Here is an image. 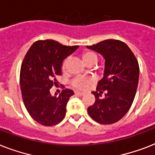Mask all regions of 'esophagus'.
<instances>
[{"label": "esophagus", "mask_w": 155, "mask_h": 155, "mask_svg": "<svg viewBox=\"0 0 155 155\" xmlns=\"http://www.w3.org/2000/svg\"><path fill=\"white\" fill-rule=\"evenodd\" d=\"M75 95H78V96H80V97H82L84 95V92H75Z\"/></svg>", "instance_id": "esophagus-1"}]
</instances>
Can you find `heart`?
<instances>
[{
    "instance_id": "b5f03b06",
    "label": "heart",
    "mask_w": 155,
    "mask_h": 155,
    "mask_svg": "<svg viewBox=\"0 0 155 155\" xmlns=\"http://www.w3.org/2000/svg\"><path fill=\"white\" fill-rule=\"evenodd\" d=\"M83 59L85 63L88 64L91 62H97V54L93 51H86L83 54ZM68 61L69 58H67L64 59L63 62V70H65L67 67H68ZM92 80L91 78H84V77H76L71 81V84L72 87H74L76 89L80 90H84L86 89L88 85L92 83Z\"/></svg>"
}]
</instances>
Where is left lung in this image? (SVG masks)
<instances>
[{
	"mask_svg": "<svg viewBox=\"0 0 155 155\" xmlns=\"http://www.w3.org/2000/svg\"><path fill=\"white\" fill-rule=\"evenodd\" d=\"M105 58L104 77L92 93L95 103L87 108L89 116L103 125L120 120L132 105L139 79V65L134 54L125 42L107 39L92 46H87ZM106 92L104 99L99 96Z\"/></svg>",
	"mask_w": 155,
	"mask_h": 155,
	"instance_id": "left-lung-1",
	"label": "left lung"
}]
</instances>
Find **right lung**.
Segmentation results:
<instances>
[{"mask_svg": "<svg viewBox=\"0 0 155 155\" xmlns=\"http://www.w3.org/2000/svg\"><path fill=\"white\" fill-rule=\"evenodd\" d=\"M79 46H64L54 40H38L30 47L21 66L20 84L25 108L31 117L45 126L57 125L66 114L68 100L74 94L65 88L59 96L50 89L58 85L62 63Z\"/></svg>", "mask_w": 155, "mask_h": 155, "instance_id": "obj_1", "label": "right lung"}]
</instances>
